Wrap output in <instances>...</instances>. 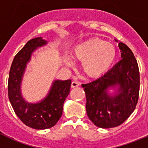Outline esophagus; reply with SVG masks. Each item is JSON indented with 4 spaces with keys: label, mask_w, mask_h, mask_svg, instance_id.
<instances>
[{
    "label": "esophagus",
    "mask_w": 148,
    "mask_h": 148,
    "mask_svg": "<svg viewBox=\"0 0 148 148\" xmlns=\"http://www.w3.org/2000/svg\"><path fill=\"white\" fill-rule=\"evenodd\" d=\"M79 86V83L78 81H73L71 84V87L72 88H75V87Z\"/></svg>",
    "instance_id": "1"
}]
</instances>
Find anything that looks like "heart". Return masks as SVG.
Instances as JSON below:
<instances>
[{"instance_id": "b5f03b06", "label": "heart", "mask_w": 148, "mask_h": 148, "mask_svg": "<svg viewBox=\"0 0 148 148\" xmlns=\"http://www.w3.org/2000/svg\"><path fill=\"white\" fill-rule=\"evenodd\" d=\"M73 58L81 62V67L90 78L102 75L110 67L116 57V50L112 43L94 38L78 44L73 51ZM67 67H73L74 63L67 59L64 62Z\"/></svg>"}]
</instances>
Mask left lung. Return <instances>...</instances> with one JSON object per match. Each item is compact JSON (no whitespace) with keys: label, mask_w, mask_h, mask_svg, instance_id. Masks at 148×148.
<instances>
[{"label":"left lung","mask_w":148,"mask_h":148,"mask_svg":"<svg viewBox=\"0 0 148 148\" xmlns=\"http://www.w3.org/2000/svg\"><path fill=\"white\" fill-rule=\"evenodd\" d=\"M119 47L121 60L102 77L82 84L86 97L88 117L95 126L103 129L122 124L133 112L138 102V64L126 44L120 42ZM109 88L116 89L114 95L108 93Z\"/></svg>","instance_id":"8db88e82"}]
</instances>
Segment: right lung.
I'll use <instances>...</instances> for the list:
<instances>
[{
  "mask_svg": "<svg viewBox=\"0 0 148 148\" xmlns=\"http://www.w3.org/2000/svg\"><path fill=\"white\" fill-rule=\"evenodd\" d=\"M47 44L41 37L31 39L14 57L10 68L8 83V99L15 113L26 126L35 129L54 126L61 118L63 104L70 93L71 80H56L47 96L38 103L25 101L21 93V84L27 64L38 47Z\"/></svg>",
  "mask_w": 148,
  "mask_h": 148,
  "instance_id": "right-lung-1",
  "label": "right lung"
}]
</instances>
